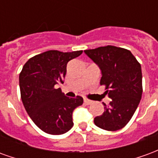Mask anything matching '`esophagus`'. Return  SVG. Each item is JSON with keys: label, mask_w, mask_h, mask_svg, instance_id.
<instances>
[{"label": "esophagus", "mask_w": 158, "mask_h": 158, "mask_svg": "<svg viewBox=\"0 0 158 158\" xmlns=\"http://www.w3.org/2000/svg\"><path fill=\"white\" fill-rule=\"evenodd\" d=\"M84 102L85 103L86 105H89V104H91L93 102L92 101H90V100L88 99H84Z\"/></svg>", "instance_id": "obj_1"}]
</instances>
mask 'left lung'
Here are the masks:
<instances>
[{
  "label": "left lung",
  "instance_id": "1",
  "mask_svg": "<svg viewBox=\"0 0 158 158\" xmlns=\"http://www.w3.org/2000/svg\"><path fill=\"white\" fill-rule=\"evenodd\" d=\"M85 53L102 71L101 85H106V95L112 99L103 105L104 113L94 119L101 129L115 131L129 122L142 95L141 66L129 50L113 45L85 50Z\"/></svg>",
  "mask_w": 158,
  "mask_h": 158
}]
</instances>
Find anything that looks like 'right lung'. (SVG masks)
Returning a JSON list of instances; mask_svg holds the SVG:
<instances>
[{"label":"right lung","instance_id":"add662e5","mask_svg":"<svg viewBox=\"0 0 158 158\" xmlns=\"http://www.w3.org/2000/svg\"><path fill=\"white\" fill-rule=\"evenodd\" d=\"M82 51H48L33 56L19 74L21 99L26 112L42 131L62 135L73 125V112L83 104L81 96L69 98L57 85L63 84L67 64Z\"/></svg>","mask_w":158,"mask_h":158}]
</instances>
